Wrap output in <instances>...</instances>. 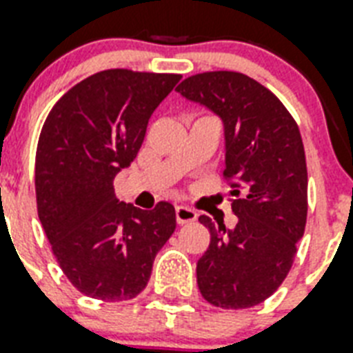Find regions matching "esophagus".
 <instances>
[{
  "label": "esophagus",
  "instance_id": "34e87169",
  "mask_svg": "<svg viewBox=\"0 0 353 353\" xmlns=\"http://www.w3.org/2000/svg\"><path fill=\"white\" fill-rule=\"evenodd\" d=\"M196 219H198V212H196L194 209H190V207H185V205L176 207L177 224H190V222H194Z\"/></svg>",
  "mask_w": 353,
  "mask_h": 353
}]
</instances>
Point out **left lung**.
<instances>
[{
    "instance_id": "8db88e82",
    "label": "left lung",
    "mask_w": 353,
    "mask_h": 353,
    "mask_svg": "<svg viewBox=\"0 0 353 353\" xmlns=\"http://www.w3.org/2000/svg\"><path fill=\"white\" fill-rule=\"evenodd\" d=\"M224 123L225 168L235 228L214 224L196 265L201 296L222 309L265 302L287 278L307 220V166L300 129L285 105L239 72L190 75L176 88Z\"/></svg>"
}]
</instances>
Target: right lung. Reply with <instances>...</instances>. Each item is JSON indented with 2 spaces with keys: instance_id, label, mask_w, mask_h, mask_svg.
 I'll return each mask as SVG.
<instances>
[{
  "instance_id": "obj_1",
  "label": "right lung",
  "mask_w": 353,
  "mask_h": 353,
  "mask_svg": "<svg viewBox=\"0 0 353 353\" xmlns=\"http://www.w3.org/2000/svg\"><path fill=\"white\" fill-rule=\"evenodd\" d=\"M179 74L103 70L72 87L40 133L34 188L40 224L70 283L123 302L141 294L155 255L176 230V211L123 203L114 177L141 150L148 122Z\"/></svg>"
}]
</instances>
